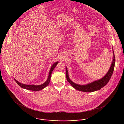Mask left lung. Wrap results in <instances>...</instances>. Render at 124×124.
Wrapping results in <instances>:
<instances>
[{
    "label": "left lung",
    "instance_id": "1",
    "mask_svg": "<svg viewBox=\"0 0 124 124\" xmlns=\"http://www.w3.org/2000/svg\"><path fill=\"white\" fill-rule=\"evenodd\" d=\"M113 59L112 60V63L110 66V69L106 74V75L104 77H103L102 78H101L99 80L94 81L93 82L90 83L85 85H78L71 81V79L69 77L68 71H67V69L66 67H65L66 74V79L67 81L71 84V85L74 88L80 91L90 93V92H93L100 90V89L105 86L108 83L111 78L112 77V73L114 71V65H115V55H114L113 51Z\"/></svg>",
    "mask_w": 124,
    "mask_h": 124
}]
</instances>
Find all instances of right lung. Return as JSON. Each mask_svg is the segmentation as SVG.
I'll return each mask as SVG.
<instances>
[{
  "label": "right lung",
  "mask_w": 124,
  "mask_h": 124,
  "mask_svg": "<svg viewBox=\"0 0 124 124\" xmlns=\"http://www.w3.org/2000/svg\"><path fill=\"white\" fill-rule=\"evenodd\" d=\"M58 63H59L58 62H55V63L53 64V65L51 67V68L50 71H49V75H48L47 80L44 84L40 85H25L24 84H22V83H20L18 82V81L17 80H16L15 78H14V79L16 81V82L18 84V85H19L22 88L25 89H27V90H31V91H40L41 90L45 88V87H46L47 85H49L50 81V80H51V75H52V72L53 71L54 68L56 67V66L58 64Z\"/></svg>",
  "instance_id": "obj_1"
}]
</instances>
